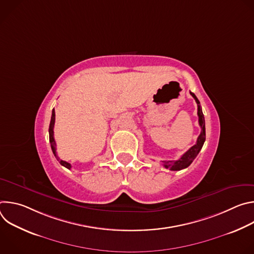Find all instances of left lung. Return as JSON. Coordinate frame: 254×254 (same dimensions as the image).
<instances>
[{"instance_id":"obj_1","label":"left lung","mask_w":254,"mask_h":254,"mask_svg":"<svg viewBox=\"0 0 254 254\" xmlns=\"http://www.w3.org/2000/svg\"><path fill=\"white\" fill-rule=\"evenodd\" d=\"M190 94L194 97L195 101L197 102L198 105V117H199V126L201 127V133L197 138V142L194 144L192 148H190L182 157H181L179 160L177 161H162L163 165L165 168L170 169L171 171H180L182 169H185L187 167H189L192 162L195 160V158L197 157V155L199 154V152L201 151L205 138H206V133H205V120H204V115L202 113V108L200 105V101L198 100V98L196 97V95L190 91Z\"/></svg>"}]
</instances>
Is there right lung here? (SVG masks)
Here are the masks:
<instances>
[{
  "label": "right lung",
  "mask_w": 254,
  "mask_h": 254,
  "mask_svg": "<svg viewBox=\"0 0 254 254\" xmlns=\"http://www.w3.org/2000/svg\"><path fill=\"white\" fill-rule=\"evenodd\" d=\"M54 124H55V111L53 110L52 111V117H51V121H50V126H49V141L51 143V149H52V152L54 154V156L56 157V159L59 161V163L64 166L65 168L67 169H71V165L65 161H62V160H59V158L57 157L56 155V142H55V139H54V131H53V128H54Z\"/></svg>",
  "instance_id": "right-lung-1"
}]
</instances>
